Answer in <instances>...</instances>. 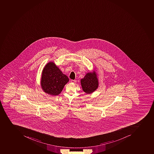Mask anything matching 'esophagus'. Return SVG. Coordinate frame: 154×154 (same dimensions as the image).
Masks as SVG:
<instances>
[{
    "instance_id": "obj_1",
    "label": "esophagus",
    "mask_w": 154,
    "mask_h": 154,
    "mask_svg": "<svg viewBox=\"0 0 154 154\" xmlns=\"http://www.w3.org/2000/svg\"><path fill=\"white\" fill-rule=\"evenodd\" d=\"M71 83H73V84H75V83H76V81L72 80L71 81Z\"/></svg>"
}]
</instances>
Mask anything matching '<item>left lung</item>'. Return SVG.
Here are the masks:
<instances>
[{
	"label": "left lung",
	"instance_id": "obj_1",
	"mask_svg": "<svg viewBox=\"0 0 154 154\" xmlns=\"http://www.w3.org/2000/svg\"><path fill=\"white\" fill-rule=\"evenodd\" d=\"M82 89L87 94H90L98 88L99 82L95 71L87 73L84 78L81 80Z\"/></svg>",
	"mask_w": 154,
	"mask_h": 154
}]
</instances>
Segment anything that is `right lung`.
I'll list each match as a JSON object with an SVG mask.
<instances>
[{
    "mask_svg": "<svg viewBox=\"0 0 154 154\" xmlns=\"http://www.w3.org/2000/svg\"><path fill=\"white\" fill-rule=\"evenodd\" d=\"M69 81L68 77L63 73L54 62H50L45 66L42 71L41 85L45 93L58 95Z\"/></svg>",
    "mask_w": 154,
    "mask_h": 154,
    "instance_id": "right-lung-1",
    "label": "right lung"
}]
</instances>
